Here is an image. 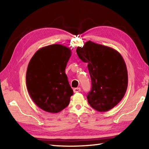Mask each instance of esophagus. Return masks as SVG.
<instances>
[{"mask_svg":"<svg viewBox=\"0 0 149 149\" xmlns=\"http://www.w3.org/2000/svg\"><path fill=\"white\" fill-rule=\"evenodd\" d=\"M81 89L80 88H75L74 89V93H78V92H79V91H81Z\"/></svg>","mask_w":149,"mask_h":149,"instance_id":"esophagus-1","label":"esophagus"}]
</instances>
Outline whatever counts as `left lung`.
Wrapping results in <instances>:
<instances>
[{
    "label": "left lung",
    "mask_w": 149,
    "mask_h": 149,
    "mask_svg": "<svg viewBox=\"0 0 149 149\" xmlns=\"http://www.w3.org/2000/svg\"><path fill=\"white\" fill-rule=\"evenodd\" d=\"M77 55L88 63L91 89L87 95L91 107L106 112L116 106L124 97L128 85L127 70L121 54L111 47L91 41L78 47Z\"/></svg>",
    "instance_id": "left-lung-1"
}]
</instances>
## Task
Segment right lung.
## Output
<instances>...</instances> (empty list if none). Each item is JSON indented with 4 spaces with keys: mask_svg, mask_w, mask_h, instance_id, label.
<instances>
[{
    "mask_svg": "<svg viewBox=\"0 0 149 149\" xmlns=\"http://www.w3.org/2000/svg\"><path fill=\"white\" fill-rule=\"evenodd\" d=\"M71 50L60 44L42 47L31 59L26 73L28 92L45 111L57 113L68 106L73 90L65 74Z\"/></svg>",
    "mask_w": 149,
    "mask_h": 149,
    "instance_id": "right-lung-1",
    "label": "right lung"
}]
</instances>
